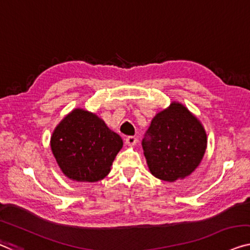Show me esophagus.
Returning a JSON list of instances; mask_svg holds the SVG:
<instances>
[{
	"mask_svg": "<svg viewBox=\"0 0 250 250\" xmlns=\"http://www.w3.org/2000/svg\"><path fill=\"white\" fill-rule=\"evenodd\" d=\"M137 138L136 137H132V136H130V137H126L125 138V144L128 145V146H135V145L137 144Z\"/></svg>",
	"mask_w": 250,
	"mask_h": 250,
	"instance_id": "1",
	"label": "esophagus"
}]
</instances>
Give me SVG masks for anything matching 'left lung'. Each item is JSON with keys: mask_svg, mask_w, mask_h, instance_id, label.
Instances as JSON below:
<instances>
[{"mask_svg": "<svg viewBox=\"0 0 250 250\" xmlns=\"http://www.w3.org/2000/svg\"><path fill=\"white\" fill-rule=\"evenodd\" d=\"M143 140L148 168L165 182L183 180L200 165L208 138L203 125L184 104L173 101L152 118Z\"/></svg>", "mask_w": 250, "mask_h": 250, "instance_id": "8db88e82", "label": "left lung"}]
</instances>
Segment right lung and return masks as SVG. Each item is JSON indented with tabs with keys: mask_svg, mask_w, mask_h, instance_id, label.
I'll list each match as a JSON object with an SVG mask.
<instances>
[{
	"mask_svg": "<svg viewBox=\"0 0 250 250\" xmlns=\"http://www.w3.org/2000/svg\"><path fill=\"white\" fill-rule=\"evenodd\" d=\"M122 146L121 137L101 118L81 107L65 115L50 137L51 151L62 174L82 183L103 180Z\"/></svg>",
	"mask_w": 250,
	"mask_h": 250,
	"instance_id": "obj_1",
	"label": "right lung"
}]
</instances>
